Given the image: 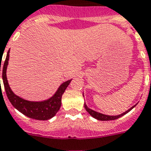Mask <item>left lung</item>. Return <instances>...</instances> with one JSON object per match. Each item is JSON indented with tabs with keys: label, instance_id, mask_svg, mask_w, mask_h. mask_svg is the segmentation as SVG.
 <instances>
[{
	"label": "left lung",
	"instance_id": "8db88e82",
	"mask_svg": "<svg viewBox=\"0 0 151 151\" xmlns=\"http://www.w3.org/2000/svg\"><path fill=\"white\" fill-rule=\"evenodd\" d=\"M137 105V104H136ZM136 105L135 106H133L132 107H131L129 109H128L127 111H125L124 113H121L120 115H116V116H109V115H106V114H103V113H99V112H96V111L93 110L91 109H90L87 107L86 106V104L84 102V107L86 109V110L89 113V114L93 116L94 118L97 119V120H116V119H118V118L121 117V116H123L124 115H125L126 113H128V112H130L132 109L135 106H136Z\"/></svg>",
	"mask_w": 151,
	"mask_h": 151
}]
</instances>
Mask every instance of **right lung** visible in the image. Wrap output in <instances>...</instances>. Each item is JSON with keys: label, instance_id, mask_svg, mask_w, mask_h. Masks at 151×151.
<instances>
[{"label": "right lung", "instance_id": "1", "mask_svg": "<svg viewBox=\"0 0 151 151\" xmlns=\"http://www.w3.org/2000/svg\"><path fill=\"white\" fill-rule=\"evenodd\" d=\"M9 52H10V50L8 51L6 59H5L4 65L2 67V79H3V83H4L7 97L12 105L17 110L23 113V115L27 116L31 119L46 120L53 117L60 108L62 94L65 91L68 86L69 85L72 79H69V80L63 83L62 84H60V86L58 87L57 91L55 92V94L46 100L34 101H28V100L22 99L18 95H16V94H14V92L12 91V89L9 86L8 79H7L6 72L7 67L9 65Z\"/></svg>", "mask_w": 151, "mask_h": 151}]
</instances>
